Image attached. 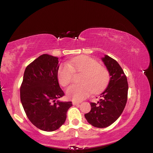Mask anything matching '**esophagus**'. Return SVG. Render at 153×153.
I'll list each match as a JSON object with an SVG mask.
<instances>
[{
    "label": "esophagus",
    "mask_w": 153,
    "mask_h": 153,
    "mask_svg": "<svg viewBox=\"0 0 153 153\" xmlns=\"http://www.w3.org/2000/svg\"><path fill=\"white\" fill-rule=\"evenodd\" d=\"M73 105H78L79 104H80L81 103V102H77V101H73Z\"/></svg>",
    "instance_id": "34e87169"
}]
</instances>
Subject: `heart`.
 <instances>
[{"label": "heart", "mask_w": 153, "mask_h": 153, "mask_svg": "<svg viewBox=\"0 0 153 153\" xmlns=\"http://www.w3.org/2000/svg\"><path fill=\"white\" fill-rule=\"evenodd\" d=\"M75 71L83 73L80 84H73L67 88L66 94L74 101H82L87 97L92 91L96 92L102 90L109 80V73L106 68L91 57H77L68 61V65H62L57 72L59 83L66 87L71 83Z\"/></svg>", "instance_id": "b5f03b06"}]
</instances>
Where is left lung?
I'll use <instances>...</instances> for the list:
<instances>
[{
	"label": "left lung",
	"instance_id": "8db88e82",
	"mask_svg": "<svg viewBox=\"0 0 153 153\" xmlns=\"http://www.w3.org/2000/svg\"><path fill=\"white\" fill-rule=\"evenodd\" d=\"M111 76L108 87L99 95L97 102H91V110L85 114L95 127L105 128L122 114L127 101V78L118 62L108 55L102 58Z\"/></svg>",
	"mask_w": 153,
	"mask_h": 153
}]
</instances>
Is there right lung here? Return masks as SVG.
<instances>
[{"instance_id": "right-lung-1", "label": "right lung", "mask_w": 153, "mask_h": 153, "mask_svg": "<svg viewBox=\"0 0 153 153\" xmlns=\"http://www.w3.org/2000/svg\"><path fill=\"white\" fill-rule=\"evenodd\" d=\"M58 57L42 54L26 68L20 99L28 118L38 128L52 131L65 122L71 102L56 99L65 95L57 79Z\"/></svg>"}]
</instances>
